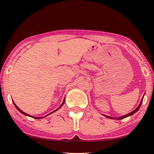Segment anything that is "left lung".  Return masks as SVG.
Masks as SVG:
<instances>
[{"mask_svg":"<svg viewBox=\"0 0 154 154\" xmlns=\"http://www.w3.org/2000/svg\"><path fill=\"white\" fill-rule=\"evenodd\" d=\"M143 97H142V100H141V102L140 103V104H139V106L137 107L136 108V109H134V110L133 111H132V112H130V113H128V114H126V115H125V116H121V117H119V118H113V117H111V116H105V115H104V116H106V118H108V119H118V120H121V119H125V118H127V117H128V116H132V115H133L134 113H136L137 111L138 110H139V109L140 108V106H141V105H142V101H143Z\"/></svg>","mask_w":154,"mask_h":154,"instance_id":"1","label":"left lung"}]
</instances>
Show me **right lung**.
Returning <instances> with one entry per match:
<instances>
[{"label":"right lung","mask_w":154,"mask_h":154,"mask_svg":"<svg viewBox=\"0 0 154 154\" xmlns=\"http://www.w3.org/2000/svg\"><path fill=\"white\" fill-rule=\"evenodd\" d=\"M12 102H13V101H12ZM64 102H62V104L60 105V107H59V108H58V109H56V110H54V111H52V112H51V113H49V114H48V115L51 114V113H54V111H56L57 110H58V109H60V107H61V106H62L63 104H64ZM13 104H14V106H15V107H16V108H17V110H18L19 111H20V112H21V113H22V114H24V115H25V116H29V117L33 118V119H43V117H45V116H43V117H34V116H31V115H29V114H27V113H24V111H22V110H21V109H20V108H18V106H17V105H16L15 104H14V102H13ZM48 115H47V116H48Z\"/></svg>","instance_id":"1"}]
</instances>
